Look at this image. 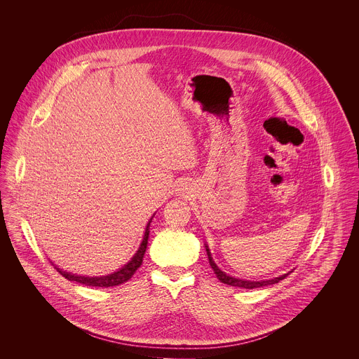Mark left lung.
Returning a JSON list of instances; mask_svg holds the SVG:
<instances>
[{"label": "left lung", "instance_id": "1", "mask_svg": "<svg viewBox=\"0 0 359 359\" xmlns=\"http://www.w3.org/2000/svg\"><path fill=\"white\" fill-rule=\"evenodd\" d=\"M204 247H206V251H208V257H209V263H210V266H212V269H213L215 274L217 276V278H219L222 283H224V284H227V285H231V287H240V288H247V290H252V288H260V287H266V285L277 284V283H280L281 280H284V278H285V277H287L290 273H292V271H290V273H287V274H283V276H280V277H274V278H271V280H262V281H250V280H241V278H236V277H231V276L226 274L224 271H222V270L217 267V264L215 263L213 257H212L210 250H209V245H208V244H204Z\"/></svg>", "mask_w": 359, "mask_h": 359}]
</instances>
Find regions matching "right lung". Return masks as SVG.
Segmentation results:
<instances>
[{
    "label": "right lung",
    "instance_id": "add662e5",
    "mask_svg": "<svg viewBox=\"0 0 359 359\" xmlns=\"http://www.w3.org/2000/svg\"><path fill=\"white\" fill-rule=\"evenodd\" d=\"M155 215H153L150 217V220L147 222L146 229H144V234H143V240H142V243H140V245H139L137 251L135 252L133 257L123 267L116 270L115 273H111V274H107V276H99V277H89V276H78V274L64 271L57 266H55V269L67 280L75 281V283H79V284H83V285H89V287H115V285L126 283L135 274V271L140 267V264L143 262V255H144V251H146V247H147V238H149V226L151 223V219L155 217Z\"/></svg>",
    "mask_w": 359,
    "mask_h": 359
}]
</instances>
